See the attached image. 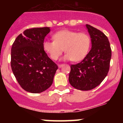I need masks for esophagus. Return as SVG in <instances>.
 Instances as JSON below:
<instances>
[{
  "instance_id": "esophagus-1",
  "label": "esophagus",
  "mask_w": 123,
  "mask_h": 123,
  "mask_svg": "<svg viewBox=\"0 0 123 123\" xmlns=\"http://www.w3.org/2000/svg\"><path fill=\"white\" fill-rule=\"evenodd\" d=\"M62 66H63V64H58V68H61V67H62Z\"/></svg>"
}]
</instances>
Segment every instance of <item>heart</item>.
I'll use <instances>...</instances> for the list:
<instances>
[{
	"label": "heart",
	"instance_id": "obj_1",
	"mask_svg": "<svg viewBox=\"0 0 123 123\" xmlns=\"http://www.w3.org/2000/svg\"><path fill=\"white\" fill-rule=\"evenodd\" d=\"M54 40H45L43 48L51 59L56 60L65 49L66 60L79 62L86 56L91 45V38L87 34L69 30H62L54 35Z\"/></svg>",
	"mask_w": 123,
	"mask_h": 123
}]
</instances>
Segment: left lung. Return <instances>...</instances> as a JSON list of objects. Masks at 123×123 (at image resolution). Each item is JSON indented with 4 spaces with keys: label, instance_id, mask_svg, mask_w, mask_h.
Listing matches in <instances>:
<instances>
[{
    "label": "left lung",
    "instance_id": "1",
    "mask_svg": "<svg viewBox=\"0 0 123 123\" xmlns=\"http://www.w3.org/2000/svg\"><path fill=\"white\" fill-rule=\"evenodd\" d=\"M92 42V48L82 61L71 65L69 82L80 91L93 89L104 81L110 68L111 50L104 33L86 25Z\"/></svg>",
    "mask_w": 123,
    "mask_h": 123
}]
</instances>
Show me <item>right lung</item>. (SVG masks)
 Listing matches in <instances>:
<instances>
[{
    "label": "right lung",
    "mask_w": 123,
    "mask_h": 123,
    "mask_svg": "<svg viewBox=\"0 0 123 123\" xmlns=\"http://www.w3.org/2000/svg\"><path fill=\"white\" fill-rule=\"evenodd\" d=\"M50 28L24 31L14 41L11 50V67L20 86L27 92L41 93L53 83L58 66L45 53L43 42Z\"/></svg>",
    "instance_id": "obj_1"
}]
</instances>
